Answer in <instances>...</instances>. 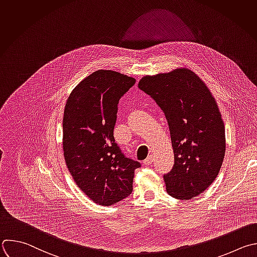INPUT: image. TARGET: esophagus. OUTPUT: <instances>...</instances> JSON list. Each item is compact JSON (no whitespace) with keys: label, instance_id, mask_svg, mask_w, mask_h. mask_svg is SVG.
Returning a JSON list of instances; mask_svg holds the SVG:
<instances>
[{"label":"esophagus","instance_id":"esophagus-1","mask_svg":"<svg viewBox=\"0 0 257 257\" xmlns=\"http://www.w3.org/2000/svg\"><path fill=\"white\" fill-rule=\"evenodd\" d=\"M152 161H153V156H148L144 161H143V163L145 164V165H150L151 163H152Z\"/></svg>","mask_w":257,"mask_h":257}]
</instances>
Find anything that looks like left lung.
Masks as SVG:
<instances>
[{
  "instance_id": "left-lung-1",
  "label": "left lung",
  "mask_w": 257,
  "mask_h": 257,
  "mask_svg": "<svg viewBox=\"0 0 257 257\" xmlns=\"http://www.w3.org/2000/svg\"><path fill=\"white\" fill-rule=\"evenodd\" d=\"M138 88L160 107L167 120L175 164L163 176L169 196L190 200L207 190L223 163L225 127L205 82L191 69L146 75Z\"/></svg>"
}]
</instances>
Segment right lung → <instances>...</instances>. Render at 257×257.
Returning a JSON list of instances; mask_svg holds the SVG:
<instances>
[{
    "mask_svg": "<svg viewBox=\"0 0 257 257\" xmlns=\"http://www.w3.org/2000/svg\"><path fill=\"white\" fill-rule=\"evenodd\" d=\"M135 81L100 69L81 80L65 104V163L77 187L102 206L116 204L132 193L134 172L141 166L122 153L114 138L119 101Z\"/></svg>",
    "mask_w": 257,
    "mask_h": 257,
    "instance_id": "1",
    "label": "right lung"
}]
</instances>
